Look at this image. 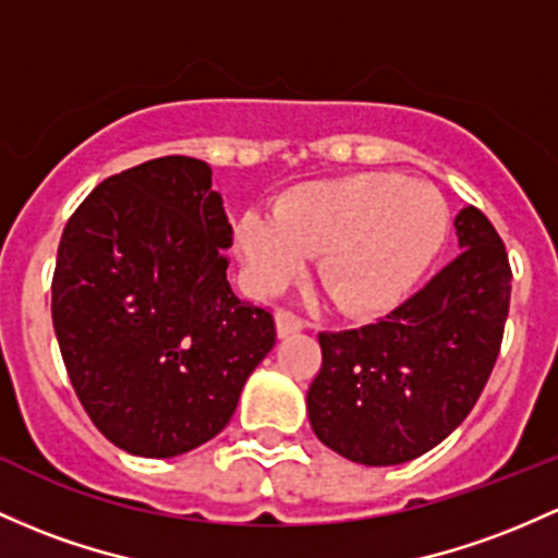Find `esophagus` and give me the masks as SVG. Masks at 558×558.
<instances>
[{
    "label": "esophagus",
    "mask_w": 558,
    "mask_h": 558,
    "mask_svg": "<svg viewBox=\"0 0 558 558\" xmlns=\"http://www.w3.org/2000/svg\"><path fill=\"white\" fill-rule=\"evenodd\" d=\"M275 326H278L280 339H286V336L299 333L304 328V320L299 315H293L291 310H278L275 312Z\"/></svg>",
    "instance_id": "34e87169"
}]
</instances>
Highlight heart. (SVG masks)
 Here are the masks:
<instances>
[{"instance_id":"heart-1","label":"heart","mask_w":558,"mask_h":558,"mask_svg":"<svg viewBox=\"0 0 558 558\" xmlns=\"http://www.w3.org/2000/svg\"><path fill=\"white\" fill-rule=\"evenodd\" d=\"M448 235L442 195L391 171L304 182L275 217L246 211L238 251L256 291L272 293L317 256V280L349 317L387 315L405 302Z\"/></svg>"}]
</instances>
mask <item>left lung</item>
Here are the masks:
<instances>
[{"instance_id":"1","label":"left lung","mask_w":558,"mask_h":558,"mask_svg":"<svg viewBox=\"0 0 558 558\" xmlns=\"http://www.w3.org/2000/svg\"><path fill=\"white\" fill-rule=\"evenodd\" d=\"M461 254L371 326L323 330L307 391L312 432L365 466H397L437 448L480 400L511 299V265L476 206L456 217Z\"/></svg>"}]
</instances>
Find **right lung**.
Masks as SVG:
<instances>
[{"mask_svg":"<svg viewBox=\"0 0 558 558\" xmlns=\"http://www.w3.org/2000/svg\"><path fill=\"white\" fill-rule=\"evenodd\" d=\"M232 228L211 169L163 156L100 182L65 225L52 326L92 424L171 458L217 437L275 347L272 312L228 283Z\"/></svg>","mask_w":558,"mask_h":558,"instance_id":"obj_1","label":"right lung"}]
</instances>
